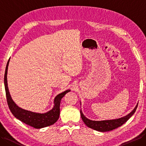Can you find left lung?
Here are the masks:
<instances>
[{"mask_svg": "<svg viewBox=\"0 0 146 146\" xmlns=\"http://www.w3.org/2000/svg\"><path fill=\"white\" fill-rule=\"evenodd\" d=\"M138 104L136 105L135 108L133 110L131 113L128 114L123 117L120 118L118 119L114 120H102V121H95L91 120L86 118L84 115L83 114L82 110H80V113H81L82 119L85 124L87 125L88 127L95 130V131H100V132H107L112 131L113 129L122 125L123 123H125L131 117L133 114L135 113V111L137 109Z\"/></svg>", "mask_w": 146, "mask_h": 146, "instance_id": "1", "label": "left lung"}]
</instances>
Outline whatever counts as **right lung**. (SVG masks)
I'll use <instances>...</instances> for the list:
<instances>
[{"mask_svg":"<svg viewBox=\"0 0 146 146\" xmlns=\"http://www.w3.org/2000/svg\"><path fill=\"white\" fill-rule=\"evenodd\" d=\"M9 63V60L5 68L4 75V85L7 104L12 113L14 115L15 117H16L17 119L21 120V122L36 129H41L54 124L59 119V117H60V107L61 98L64 97L65 94H66L68 92L70 91V90H67L61 93V94L58 95L54 98V107L52 108V110L45 113H38L24 110L23 108L19 107L14 103V102L12 100L10 94H9L7 80Z\"/></svg>","mask_w":146,"mask_h":146,"instance_id":"obj_1","label":"right lung"}]
</instances>
